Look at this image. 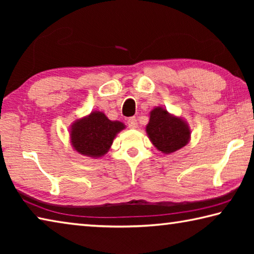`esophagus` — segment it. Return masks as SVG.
<instances>
[{
	"label": "esophagus",
	"instance_id": "obj_1",
	"mask_svg": "<svg viewBox=\"0 0 254 254\" xmlns=\"http://www.w3.org/2000/svg\"><path fill=\"white\" fill-rule=\"evenodd\" d=\"M127 126L130 128H136L137 123H136V119L135 118H130L127 120Z\"/></svg>",
	"mask_w": 254,
	"mask_h": 254
}]
</instances>
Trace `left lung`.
Returning a JSON list of instances; mask_svg holds the SVG:
<instances>
[{
	"instance_id": "left-lung-1",
	"label": "left lung",
	"mask_w": 254,
	"mask_h": 254,
	"mask_svg": "<svg viewBox=\"0 0 254 254\" xmlns=\"http://www.w3.org/2000/svg\"><path fill=\"white\" fill-rule=\"evenodd\" d=\"M145 132L157 150L165 154L178 151L190 141L191 130L182 117L171 114L166 107L157 106L150 112Z\"/></svg>"
}]
</instances>
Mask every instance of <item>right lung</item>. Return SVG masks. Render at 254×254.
<instances>
[{
	"instance_id": "add662e5",
	"label": "right lung",
	"mask_w": 254,
	"mask_h": 254,
	"mask_svg": "<svg viewBox=\"0 0 254 254\" xmlns=\"http://www.w3.org/2000/svg\"><path fill=\"white\" fill-rule=\"evenodd\" d=\"M126 128L121 121H111L101 111H92L76 119L69 128V141L74 151L93 159L104 157L120 132Z\"/></svg>"
}]
</instances>
